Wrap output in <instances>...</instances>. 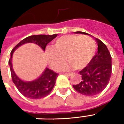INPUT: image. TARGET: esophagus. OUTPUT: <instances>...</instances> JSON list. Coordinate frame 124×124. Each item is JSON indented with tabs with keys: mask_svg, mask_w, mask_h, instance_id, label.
<instances>
[{
	"mask_svg": "<svg viewBox=\"0 0 124 124\" xmlns=\"http://www.w3.org/2000/svg\"><path fill=\"white\" fill-rule=\"evenodd\" d=\"M64 74L66 76H72V74H67V73H65V74Z\"/></svg>",
	"mask_w": 124,
	"mask_h": 124,
	"instance_id": "1",
	"label": "esophagus"
}]
</instances>
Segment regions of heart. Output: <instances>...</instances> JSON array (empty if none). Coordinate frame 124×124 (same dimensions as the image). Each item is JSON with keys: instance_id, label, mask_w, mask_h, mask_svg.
Segmentation results:
<instances>
[{"instance_id": "obj_1", "label": "heart", "mask_w": 124, "mask_h": 124, "mask_svg": "<svg viewBox=\"0 0 124 124\" xmlns=\"http://www.w3.org/2000/svg\"><path fill=\"white\" fill-rule=\"evenodd\" d=\"M96 46V42L90 36H63L54 42V48L46 49L47 61L52 69L58 70L66 58L70 63L63 66L60 70H69L73 68L82 70L94 56Z\"/></svg>"}]
</instances>
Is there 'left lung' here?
<instances>
[{
  "instance_id": "left-lung-1",
  "label": "left lung",
  "mask_w": 124,
  "mask_h": 124,
  "mask_svg": "<svg viewBox=\"0 0 124 124\" xmlns=\"http://www.w3.org/2000/svg\"><path fill=\"white\" fill-rule=\"evenodd\" d=\"M76 34H87L83 32ZM98 52L91 62L80 72L82 81L73 85L76 91L84 96H94L104 90L109 83L112 74V57L108 49L100 40L96 38Z\"/></svg>"
}]
</instances>
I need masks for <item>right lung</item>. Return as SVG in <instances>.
I'll use <instances>...</instances> for the list:
<instances>
[{"mask_svg": "<svg viewBox=\"0 0 124 124\" xmlns=\"http://www.w3.org/2000/svg\"><path fill=\"white\" fill-rule=\"evenodd\" d=\"M57 35L58 34L30 36L20 41L10 52V58L8 61V64L10 68L12 82L17 88L18 91L26 98L36 100L48 96L54 88L58 74L48 68H46L42 74L38 78L28 82L23 80L16 74L13 70L12 64L13 53L18 47L26 43L36 44L40 46L43 50V51H44L46 45L56 38Z\"/></svg>", "mask_w": 124, "mask_h": 124, "instance_id": "right-lung-1", "label": "right lung"}]
</instances>
